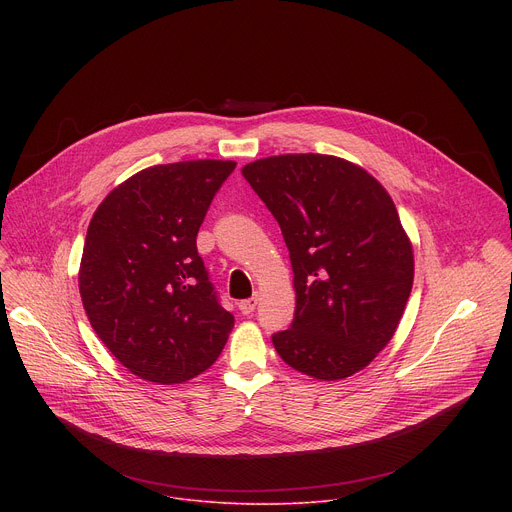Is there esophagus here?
I'll return each instance as SVG.
<instances>
[{"instance_id": "34e87169", "label": "esophagus", "mask_w": 512, "mask_h": 512, "mask_svg": "<svg viewBox=\"0 0 512 512\" xmlns=\"http://www.w3.org/2000/svg\"><path fill=\"white\" fill-rule=\"evenodd\" d=\"M255 306H257V298H249V300H243V302L239 304V310H241L245 316H249V314L255 312Z\"/></svg>"}]
</instances>
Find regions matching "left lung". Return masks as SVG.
<instances>
[{
    "label": "left lung",
    "mask_w": 512,
    "mask_h": 512,
    "mask_svg": "<svg viewBox=\"0 0 512 512\" xmlns=\"http://www.w3.org/2000/svg\"><path fill=\"white\" fill-rule=\"evenodd\" d=\"M245 180L279 223L296 312L271 336L308 377L346 379L389 344L413 285V249L389 192L356 164L283 154L247 164Z\"/></svg>",
    "instance_id": "obj_1"
}]
</instances>
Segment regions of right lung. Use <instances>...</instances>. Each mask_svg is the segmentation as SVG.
Wrapping results in <instances>:
<instances>
[{
	"label": "right lung",
	"mask_w": 512,
	"mask_h": 512,
	"mask_svg": "<svg viewBox=\"0 0 512 512\" xmlns=\"http://www.w3.org/2000/svg\"><path fill=\"white\" fill-rule=\"evenodd\" d=\"M227 160L152 166L95 210L79 289L97 336L139 379L176 385L223 352L235 318L196 249L206 210L235 170Z\"/></svg>",
	"instance_id": "obj_1"
}]
</instances>
